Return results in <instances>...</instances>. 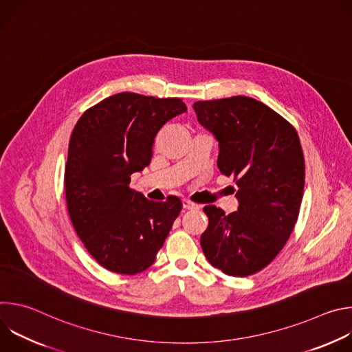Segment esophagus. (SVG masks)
I'll return each instance as SVG.
<instances>
[{"label": "esophagus", "instance_id": "esophagus-1", "mask_svg": "<svg viewBox=\"0 0 352 352\" xmlns=\"http://www.w3.org/2000/svg\"><path fill=\"white\" fill-rule=\"evenodd\" d=\"M182 206H184V209H186V210H196V209H199V206H197L196 204L190 202V200H188V199H184V200H182Z\"/></svg>", "mask_w": 352, "mask_h": 352}]
</instances>
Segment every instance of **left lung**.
Returning a JSON list of instances; mask_svg holds the SVG:
<instances>
[{"label":"left lung","mask_w":352,"mask_h":352,"mask_svg":"<svg viewBox=\"0 0 352 352\" xmlns=\"http://www.w3.org/2000/svg\"><path fill=\"white\" fill-rule=\"evenodd\" d=\"M197 121L219 142L217 167L238 186V210L209 205L200 236L213 267L234 277L265 269L289 238L305 184V160L295 128L262 102L234 96L193 104Z\"/></svg>","instance_id":"obj_1"}]
</instances>
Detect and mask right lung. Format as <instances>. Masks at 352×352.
<instances>
[{
  "instance_id": "1",
  "label": "right lung",
  "mask_w": 352,
  "mask_h": 352,
  "mask_svg": "<svg viewBox=\"0 0 352 352\" xmlns=\"http://www.w3.org/2000/svg\"><path fill=\"white\" fill-rule=\"evenodd\" d=\"M186 111L178 97L124 91L86 110L76 122L65 166V197L72 226L104 269L136 274L152 266L182 202H153L129 186L150 164L162 126Z\"/></svg>"
}]
</instances>
